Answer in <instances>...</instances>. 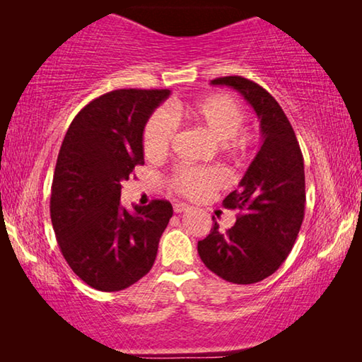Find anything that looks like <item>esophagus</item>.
<instances>
[{
    "mask_svg": "<svg viewBox=\"0 0 362 362\" xmlns=\"http://www.w3.org/2000/svg\"><path fill=\"white\" fill-rule=\"evenodd\" d=\"M188 209H189V207L187 204H183V203H175L174 204V212L175 214H182V212H185Z\"/></svg>",
    "mask_w": 362,
    "mask_h": 362,
    "instance_id": "obj_1",
    "label": "esophagus"
}]
</instances>
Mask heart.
I'll return each mask as SVG.
<instances>
[{"instance_id": "obj_1", "label": "heart", "mask_w": 362, "mask_h": 362, "mask_svg": "<svg viewBox=\"0 0 362 362\" xmlns=\"http://www.w3.org/2000/svg\"><path fill=\"white\" fill-rule=\"evenodd\" d=\"M174 118L187 119L189 124L216 140L217 148L223 156L240 158L252 145V136L241 129L246 119L243 107L228 95L214 94L177 107L170 110V113L166 110L153 113L144 129V153L146 158H161L169 151L177 134ZM222 183L223 177L216 169L180 168L169 179L170 188L193 199L203 198L222 187Z\"/></svg>"}]
</instances>
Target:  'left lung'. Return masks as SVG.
Here are the masks:
<instances>
[{
	"mask_svg": "<svg viewBox=\"0 0 362 362\" xmlns=\"http://www.w3.org/2000/svg\"><path fill=\"white\" fill-rule=\"evenodd\" d=\"M212 86L238 90L260 119L263 142L246 174L223 199L238 209L236 223L220 231L212 217L211 233L198 243L204 265L228 283L254 284L281 267L293 247L305 216V168L296 132L283 108L250 79L223 76Z\"/></svg>",
	"mask_w": 362,
	"mask_h": 362,
	"instance_id": "left-lung-1",
	"label": "left lung"
}]
</instances>
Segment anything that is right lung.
<instances>
[{"label": "right lung", "mask_w": 362, "mask_h": 362, "mask_svg": "<svg viewBox=\"0 0 362 362\" xmlns=\"http://www.w3.org/2000/svg\"><path fill=\"white\" fill-rule=\"evenodd\" d=\"M169 89H118L88 103L60 146L51 220L66 263L86 284L116 292L150 272L173 206H121V182L144 164V129Z\"/></svg>", "instance_id": "add662e5"}]
</instances>
